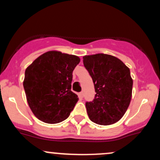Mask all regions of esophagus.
<instances>
[{
	"label": "esophagus",
	"instance_id": "obj_1",
	"mask_svg": "<svg viewBox=\"0 0 160 160\" xmlns=\"http://www.w3.org/2000/svg\"><path fill=\"white\" fill-rule=\"evenodd\" d=\"M78 95L80 98H83V92H79Z\"/></svg>",
	"mask_w": 160,
	"mask_h": 160
}]
</instances>
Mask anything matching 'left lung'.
<instances>
[{
    "instance_id": "1",
    "label": "left lung",
    "mask_w": 160,
    "mask_h": 160,
    "mask_svg": "<svg viewBox=\"0 0 160 160\" xmlns=\"http://www.w3.org/2000/svg\"><path fill=\"white\" fill-rule=\"evenodd\" d=\"M82 58L96 92L94 100L86 103L89 118L103 126L118 122L131 102L133 80L129 68L111 55L98 53Z\"/></svg>"
}]
</instances>
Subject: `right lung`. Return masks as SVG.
<instances>
[{
    "instance_id": "obj_1",
    "label": "right lung",
    "mask_w": 160,
    "mask_h": 160,
    "mask_svg": "<svg viewBox=\"0 0 160 160\" xmlns=\"http://www.w3.org/2000/svg\"><path fill=\"white\" fill-rule=\"evenodd\" d=\"M80 58L59 51H48L25 70L23 86L28 104L38 120L49 124L66 120L78 96L71 91L73 71Z\"/></svg>"
}]
</instances>
